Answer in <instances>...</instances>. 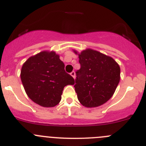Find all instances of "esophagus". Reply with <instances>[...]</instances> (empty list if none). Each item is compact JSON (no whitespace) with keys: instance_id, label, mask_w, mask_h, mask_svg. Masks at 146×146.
I'll return each instance as SVG.
<instances>
[{"instance_id":"esophagus-1","label":"esophagus","mask_w":146,"mask_h":146,"mask_svg":"<svg viewBox=\"0 0 146 146\" xmlns=\"http://www.w3.org/2000/svg\"><path fill=\"white\" fill-rule=\"evenodd\" d=\"M70 75H71V76H73V78H76V73H75L74 71H72L71 73H70Z\"/></svg>"}]
</instances>
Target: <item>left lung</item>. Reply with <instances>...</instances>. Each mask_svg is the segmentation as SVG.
Here are the masks:
<instances>
[{
	"label": "left lung",
	"mask_w": 146,
	"mask_h": 146,
	"mask_svg": "<svg viewBox=\"0 0 146 146\" xmlns=\"http://www.w3.org/2000/svg\"><path fill=\"white\" fill-rule=\"evenodd\" d=\"M78 58L81 68L76 72L74 82L78 99L86 107L102 105L112 96L119 84V65L111 57L91 49L81 52Z\"/></svg>",
	"instance_id": "obj_1"
}]
</instances>
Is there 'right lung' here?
Listing matches in <instances>:
<instances>
[{
    "instance_id": "add662e5",
    "label": "right lung",
    "mask_w": 146,
    "mask_h": 146,
    "mask_svg": "<svg viewBox=\"0 0 146 146\" xmlns=\"http://www.w3.org/2000/svg\"><path fill=\"white\" fill-rule=\"evenodd\" d=\"M21 79L29 97L44 107L56 106L64 87L74 84V78L65 72L63 62L54 52H41L29 58L21 68Z\"/></svg>"
}]
</instances>
